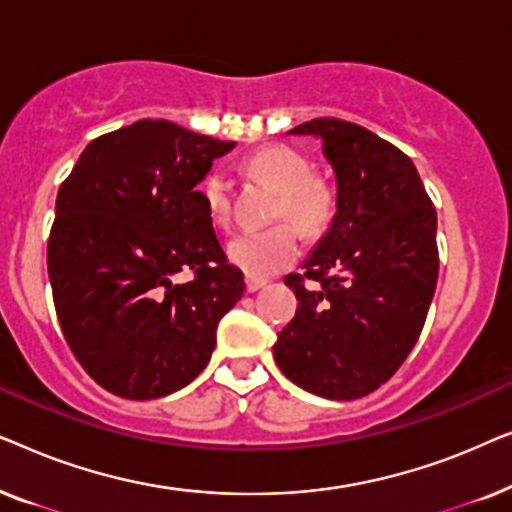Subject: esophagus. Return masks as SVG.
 Masks as SVG:
<instances>
[{
    "label": "esophagus",
    "mask_w": 512,
    "mask_h": 512,
    "mask_svg": "<svg viewBox=\"0 0 512 512\" xmlns=\"http://www.w3.org/2000/svg\"><path fill=\"white\" fill-rule=\"evenodd\" d=\"M244 282H247V291H249V293H256L258 289H263V286L268 284V279H261V277H247V279H244Z\"/></svg>",
    "instance_id": "1"
}]
</instances>
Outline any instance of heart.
I'll use <instances>...</instances> for the list:
<instances>
[{"label": "heart", "instance_id": "obj_1", "mask_svg": "<svg viewBox=\"0 0 512 512\" xmlns=\"http://www.w3.org/2000/svg\"><path fill=\"white\" fill-rule=\"evenodd\" d=\"M247 167L256 177L268 181L279 191L275 207L277 223L268 230H247L228 242L230 263L247 272L249 277H268L289 268L298 258L300 242L297 226L305 235H317L331 221L333 191L321 177L312 174V163L291 146L272 144L256 151L247 160ZM200 198L216 226L226 228L233 216L230 205V181L223 170L207 172L200 184ZM294 225L291 227L290 223Z\"/></svg>", "mask_w": 512, "mask_h": 512}]
</instances>
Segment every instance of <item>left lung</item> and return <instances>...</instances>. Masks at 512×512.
Here are the masks:
<instances>
[{"label":"left lung","instance_id":"1","mask_svg":"<svg viewBox=\"0 0 512 512\" xmlns=\"http://www.w3.org/2000/svg\"><path fill=\"white\" fill-rule=\"evenodd\" d=\"M291 135L321 137L338 212L303 272L284 279L298 310L272 352L298 387L354 401L382 387L422 333L438 282L436 207L412 160L361 125L314 118Z\"/></svg>","mask_w":512,"mask_h":512}]
</instances>
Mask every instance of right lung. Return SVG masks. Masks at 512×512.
<instances>
[{"mask_svg":"<svg viewBox=\"0 0 512 512\" xmlns=\"http://www.w3.org/2000/svg\"><path fill=\"white\" fill-rule=\"evenodd\" d=\"M235 142L172 121L93 139L62 181L48 279L69 349L111 394L149 401L193 382L244 293L195 186ZM179 271H191L177 283Z\"/></svg>","mask_w":512,"mask_h":512,"instance_id":"1","label":"right lung"}]
</instances>
